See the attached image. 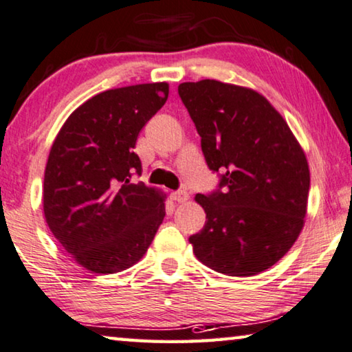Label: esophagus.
Masks as SVG:
<instances>
[{
  "instance_id": "1",
  "label": "esophagus",
  "mask_w": 352,
  "mask_h": 352,
  "mask_svg": "<svg viewBox=\"0 0 352 352\" xmlns=\"http://www.w3.org/2000/svg\"><path fill=\"white\" fill-rule=\"evenodd\" d=\"M170 199L175 200V202H178V204H183L189 199V194L186 191H175L170 194Z\"/></svg>"
}]
</instances>
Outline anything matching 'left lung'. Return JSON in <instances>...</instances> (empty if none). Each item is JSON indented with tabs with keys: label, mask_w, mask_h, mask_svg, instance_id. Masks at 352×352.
Masks as SVG:
<instances>
[{
	"label": "left lung",
	"mask_w": 352,
	"mask_h": 352,
	"mask_svg": "<svg viewBox=\"0 0 352 352\" xmlns=\"http://www.w3.org/2000/svg\"><path fill=\"white\" fill-rule=\"evenodd\" d=\"M178 94L202 138L206 164L224 172L217 191L196 196L206 221L189 238L192 252L221 274H260L304 227L310 188L304 150L254 89L202 80L182 82Z\"/></svg>",
	"instance_id": "obj_1"
}]
</instances>
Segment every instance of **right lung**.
I'll return each mask as SVG.
<instances>
[{"label": "right lung", "mask_w": 352, "mask_h": 352, "mask_svg": "<svg viewBox=\"0 0 352 352\" xmlns=\"http://www.w3.org/2000/svg\"><path fill=\"white\" fill-rule=\"evenodd\" d=\"M169 85L147 82L97 94L69 116L50 150L43 214L78 265L114 274L147 252L166 216V194L133 183L142 166L139 131L163 108Z\"/></svg>", "instance_id": "add662e5"}]
</instances>
